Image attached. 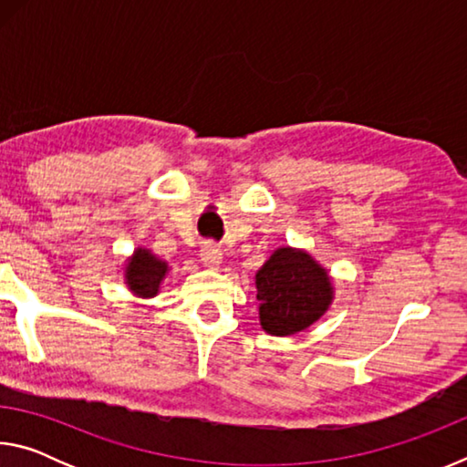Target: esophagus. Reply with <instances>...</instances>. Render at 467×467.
<instances>
[{
    "instance_id": "esophagus-1",
    "label": "esophagus",
    "mask_w": 467,
    "mask_h": 467,
    "mask_svg": "<svg viewBox=\"0 0 467 467\" xmlns=\"http://www.w3.org/2000/svg\"><path fill=\"white\" fill-rule=\"evenodd\" d=\"M200 257H202L203 267H208V270H218L220 264H223V251H220L216 244H212V243L202 244Z\"/></svg>"
}]
</instances>
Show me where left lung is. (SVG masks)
<instances>
[{
	"label": "left lung",
	"instance_id": "1",
	"mask_svg": "<svg viewBox=\"0 0 467 467\" xmlns=\"http://www.w3.org/2000/svg\"><path fill=\"white\" fill-rule=\"evenodd\" d=\"M259 326L275 337L309 329L336 298L329 272L306 249L278 247L255 274Z\"/></svg>",
	"mask_w": 467,
	"mask_h": 467
}]
</instances>
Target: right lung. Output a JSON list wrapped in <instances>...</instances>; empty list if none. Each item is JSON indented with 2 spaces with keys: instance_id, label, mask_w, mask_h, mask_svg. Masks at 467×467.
Returning <instances> with one entry per match:
<instances>
[{
  "instance_id": "1",
  "label": "right lung",
  "mask_w": 467,
  "mask_h": 467,
  "mask_svg": "<svg viewBox=\"0 0 467 467\" xmlns=\"http://www.w3.org/2000/svg\"><path fill=\"white\" fill-rule=\"evenodd\" d=\"M167 274L169 264L146 247H136L123 262V284L138 298H154Z\"/></svg>"
}]
</instances>
